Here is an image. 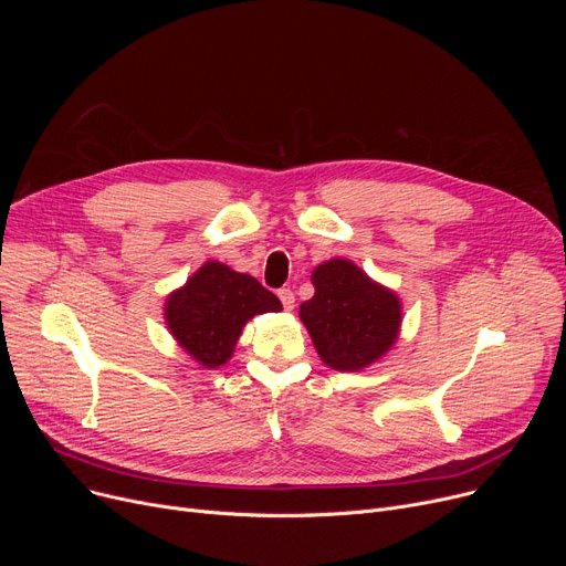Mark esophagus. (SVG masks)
Returning <instances> with one entry per match:
<instances>
[{"label": "esophagus", "instance_id": "esophagus-1", "mask_svg": "<svg viewBox=\"0 0 566 566\" xmlns=\"http://www.w3.org/2000/svg\"><path fill=\"white\" fill-rule=\"evenodd\" d=\"M277 295H280V301H282V305H284L286 312H291V310L295 307V295H293L291 289H282Z\"/></svg>", "mask_w": 566, "mask_h": 566}]
</instances>
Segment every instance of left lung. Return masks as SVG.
<instances>
[{
  "label": "left lung",
  "mask_w": 566,
  "mask_h": 566,
  "mask_svg": "<svg viewBox=\"0 0 566 566\" xmlns=\"http://www.w3.org/2000/svg\"><path fill=\"white\" fill-rule=\"evenodd\" d=\"M312 284L314 295L301 305L298 316L323 365L363 371L397 344L401 298L358 263L339 256L323 261L312 271Z\"/></svg>",
  "instance_id": "1"
}]
</instances>
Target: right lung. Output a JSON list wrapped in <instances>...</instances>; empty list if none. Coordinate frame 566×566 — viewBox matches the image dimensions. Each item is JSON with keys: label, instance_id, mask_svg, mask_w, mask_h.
<instances>
[{"label": "right lung", "instance_id": "add662e5", "mask_svg": "<svg viewBox=\"0 0 566 566\" xmlns=\"http://www.w3.org/2000/svg\"><path fill=\"white\" fill-rule=\"evenodd\" d=\"M163 310L176 344L201 367L216 369L231 360L245 323L282 312V303L252 275L211 259L167 295Z\"/></svg>", "mask_w": 566, "mask_h": 566}]
</instances>
